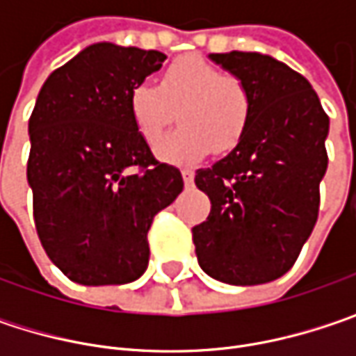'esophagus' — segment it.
I'll return each instance as SVG.
<instances>
[{"mask_svg": "<svg viewBox=\"0 0 356 356\" xmlns=\"http://www.w3.org/2000/svg\"><path fill=\"white\" fill-rule=\"evenodd\" d=\"M182 178H184V184L186 186H192L194 184V170H182Z\"/></svg>", "mask_w": 356, "mask_h": 356, "instance_id": "34e87169", "label": "esophagus"}]
</instances>
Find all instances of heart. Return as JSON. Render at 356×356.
<instances>
[{
  "label": "heart",
  "instance_id": "obj_1",
  "mask_svg": "<svg viewBox=\"0 0 356 356\" xmlns=\"http://www.w3.org/2000/svg\"><path fill=\"white\" fill-rule=\"evenodd\" d=\"M130 117L146 143H156L180 108L182 129L156 144V154L172 164H196L216 152H229L243 138L252 97L236 76L224 75L200 57H182L160 76V83H136L130 89Z\"/></svg>",
  "mask_w": 356,
  "mask_h": 356
}]
</instances>
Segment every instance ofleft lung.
<instances>
[{"mask_svg":"<svg viewBox=\"0 0 356 356\" xmlns=\"http://www.w3.org/2000/svg\"><path fill=\"white\" fill-rule=\"evenodd\" d=\"M252 97L239 144L194 182L212 202L192 227L200 267L229 285L277 280L295 264L319 213L329 117L311 83L264 53H210Z\"/></svg>","mask_w":356,"mask_h":356,"instance_id":"obj_1","label":"left lung"}]
</instances>
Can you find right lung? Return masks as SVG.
Here are the masks:
<instances>
[{
    "label": "right lung",
    "mask_w": 356,
    "mask_h": 356,
    "mask_svg": "<svg viewBox=\"0 0 356 356\" xmlns=\"http://www.w3.org/2000/svg\"><path fill=\"white\" fill-rule=\"evenodd\" d=\"M160 51L95 43L53 71L29 118L27 182L49 259L75 283L115 285L148 267L146 234L182 192L130 117V89L162 67Z\"/></svg>",
    "instance_id": "add662e5"
}]
</instances>
